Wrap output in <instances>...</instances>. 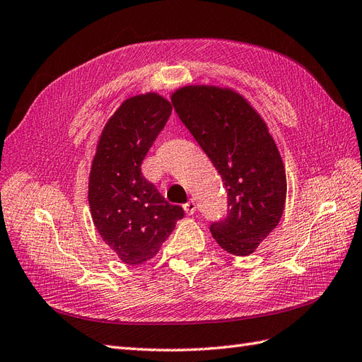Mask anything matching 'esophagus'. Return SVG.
<instances>
[{
    "label": "esophagus",
    "mask_w": 362,
    "mask_h": 362,
    "mask_svg": "<svg viewBox=\"0 0 362 362\" xmlns=\"http://www.w3.org/2000/svg\"><path fill=\"white\" fill-rule=\"evenodd\" d=\"M184 211H185V214H193L194 211H197V202L190 199L187 204H184Z\"/></svg>",
    "instance_id": "esophagus-1"
}]
</instances>
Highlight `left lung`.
<instances>
[{
    "instance_id": "left-lung-1",
    "label": "left lung",
    "mask_w": 362,
    "mask_h": 362,
    "mask_svg": "<svg viewBox=\"0 0 362 362\" xmlns=\"http://www.w3.org/2000/svg\"><path fill=\"white\" fill-rule=\"evenodd\" d=\"M170 99L228 192L227 218L211 223L213 239L233 256H250L279 226L286 202L285 164L267 122L228 86L184 85Z\"/></svg>"
}]
</instances>
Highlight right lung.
Instances as JSON below:
<instances>
[{
  "label": "right lung",
  "mask_w": 362,
  "mask_h": 362,
  "mask_svg": "<svg viewBox=\"0 0 362 362\" xmlns=\"http://www.w3.org/2000/svg\"><path fill=\"white\" fill-rule=\"evenodd\" d=\"M172 103L158 93L123 100L106 120L88 178V204L102 240L129 267L157 256L184 210L146 181L141 163L164 128Z\"/></svg>",
  "instance_id": "add662e5"
}]
</instances>
